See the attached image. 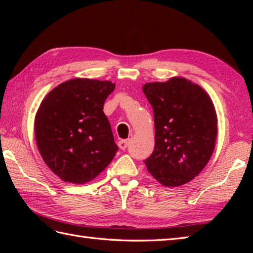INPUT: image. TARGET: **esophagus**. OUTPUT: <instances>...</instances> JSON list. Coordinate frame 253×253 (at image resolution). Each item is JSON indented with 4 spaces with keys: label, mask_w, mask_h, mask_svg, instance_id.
Listing matches in <instances>:
<instances>
[{
    "label": "esophagus",
    "mask_w": 253,
    "mask_h": 253,
    "mask_svg": "<svg viewBox=\"0 0 253 253\" xmlns=\"http://www.w3.org/2000/svg\"><path fill=\"white\" fill-rule=\"evenodd\" d=\"M128 144H129V140H127V139L118 141V147H120L122 150H125L128 147Z\"/></svg>",
    "instance_id": "esophagus-1"
}]
</instances>
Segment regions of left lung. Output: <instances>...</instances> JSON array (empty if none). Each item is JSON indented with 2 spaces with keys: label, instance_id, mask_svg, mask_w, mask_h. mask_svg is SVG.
I'll return each instance as SVG.
<instances>
[{
  "label": "left lung",
  "instance_id": "left-lung-1",
  "mask_svg": "<svg viewBox=\"0 0 253 253\" xmlns=\"http://www.w3.org/2000/svg\"><path fill=\"white\" fill-rule=\"evenodd\" d=\"M154 113L155 146L144 160L161 184L177 187L195 178L215 147L217 118L208 93L180 77L142 87Z\"/></svg>",
  "mask_w": 253,
  "mask_h": 253
}]
</instances>
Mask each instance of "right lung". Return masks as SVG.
Masks as SVG:
<instances>
[{
    "label": "right lung",
    "instance_id": "1",
    "mask_svg": "<svg viewBox=\"0 0 253 253\" xmlns=\"http://www.w3.org/2000/svg\"><path fill=\"white\" fill-rule=\"evenodd\" d=\"M112 82L75 78L58 84L41 102L35 121L37 146L61 179L84 184L111 163L118 150L103 112Z\"/></svg>",
    "mask_w": 253,
    "mask_h": 253
}]
</instances>
